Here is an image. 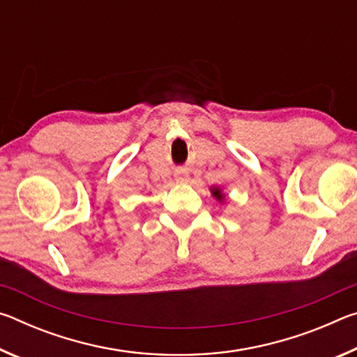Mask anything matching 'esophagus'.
Masks as SVG:
<instances>
[{
    "instance_id": "esophagus-1",
    "label": "esophagus",
    "mask_w": 357,
    "mask_h": 357,
    "mask_svg": "<svg viewBox=\"0 0 357 357\" xmlns=\"http://www.w3.org/2000/svg\"><path fill=\"white\" fill-rule=\"evenodd\" d=\"M176 183H179V184L187 183V174L185 173H178L176 174Z\"/></svg>"
}]
</instances>
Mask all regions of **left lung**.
I'll list each match as a JSON object with an SVG mask.
<instances>
[{"label":"left lung","mask_w":357,"mask_h":357,"mask_svg":"<svg viewBox=\"0 0 357 357\" xmlns=\"http://www.w3.org/2000/svg\"><path fill=\"white\" fill-rule=\"evenodd\" d=\"M211 193H213V197L217 202H223V198H225V195L222 193V189H219V187H213V189H211Z\"/></svg>","instance_id":"left-lung-1"}]
</instances>
